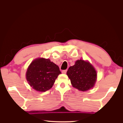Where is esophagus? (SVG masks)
<instances>
[{
	"label": "esophagus",
	"mask_w": 123,
	"mask_h": 123,
	"mask_svg": "<svg viewBox=\"0 0 123 123\" xmlns=\"http://www.w3.org/2000/svg\"><path fill=\"white\" fill-rule=\"evenodd\" d=\"M67 70H64L62 71V73L66 74L67 73Z\"/></svg>",
	"instance_id": "1"
}]
</instances>
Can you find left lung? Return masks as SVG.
Returning <instances> with one entry per match:
<instances>
[{
	"label": "left lung",
	"instance_id": "1",
	"mask_svg": "<svg viewBox=\"0 0 123 123\" xmlns=\"http://www.w3.org/2000/svg\"><path fill=\"white\" fill-rule=\"evenodd\" d=\"M73 87L85 91L94 86L96 80L95 69L90 63L84 60L77 61L67 72Z\"/></svg>",
	"mask_w": 123,
	"mask_h": 123
}]
</instances>
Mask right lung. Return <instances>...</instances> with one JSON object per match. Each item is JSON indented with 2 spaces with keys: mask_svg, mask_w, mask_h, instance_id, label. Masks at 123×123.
<instances>
[{
  "mask_svg": "<svg viewBox=\"0 0 123 123\" xmlns=\"http://www.w3.org/2000/svg\"><path fill=\"white\" fill-rule=\"evenodd\" d=\"M61 73L58 66L50 59L40 58L31 62L26 73V79L33 89L44 92L52 87Z\"/></svg>",
  "mask_w": 123,
  "mask_h": 123,
  "instance_id": "add662e5",
  "label": "right lung"
}]
</instances>
